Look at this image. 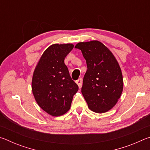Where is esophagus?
Here are the masks:
<instances>
[{
	"label": "esophagus",
	"instance_id": "34e87169",
	"mask_svg": "<svg viewBox=\"0 0 150 150\" xmlns=\"http://www.w3.org/2000/svg\"><path fill=\"white\" fill-rule=\"evenodd\" d=\"M76 83L78 85L79 87V88H81V87H82V83H83V79L81 78H79L77 81H76Z\"/></svg>",
	"mask_w": 150,
	"mask_h": 150
}]
</instances>
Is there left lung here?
Segmentation results:
<instances>
[{
	"instance_id": "left-lung-1",
	"label": "left lung",
	"mask_w": 150,
	"mask_h": 150,
	"mask_svg": "<svg viewBox=\"0 0 150 150\" xmlns=\"http://www.w3.org/2000/svg\"><path fill=\"white\" fill-rule=\"evenodd\" d=\"M79 49L86 60L87 70L81 92L88 107L104 113L117 103L123 91V77L118 62L110 50L97 40L79 42Z\"/></svg>"
}]
</instances>
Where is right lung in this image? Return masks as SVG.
<instances>
[{"mask_svg": "<svg viewBox=\"0 0 150 150\" xmlns=\"http://www.w3.org/2000/svg\"><path fill=\"white\" fill-rule=\"evenodd\" d=\"M73 46L72 44L51 45L43 53L33 73L32 90L35 100L53 116H62L69 110L73 95L79 89L64 63Z\"/></svg>", "mask_w": 150, "mask_h": 150, "instance_id": "obj_1", "label": "right lung"}]
</instances>
